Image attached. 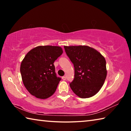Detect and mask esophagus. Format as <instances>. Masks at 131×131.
<instances>
[{"mask_svg": "<svg viewBox=\"0 0 131 131\" xmlns=\"http://www.w3.org/2000/svg\"><path fill=\"white\" fill-rule=\"evenodd\" d=\"M62 79L63 80H66V77L65 76H63L62 77Z\"/></svg>", "mask_w": 131, "mask_h": 131, "instance_id": "obj_1", "label": "esophagus"}]
</instances>
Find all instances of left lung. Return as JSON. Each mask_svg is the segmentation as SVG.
Wrapping results in <instances>:
<instances>
[{"label": "left lung", "mask_w": 131, "mask_h": 131, "mask_svg": "<svg viewBox=\"0 0 131 131\" xmlns=\"http://www.w3.org/2000/svg\"><path fill=\"white\" fill-rule=\"evenodd\" d=\"M64 48L74 68V78L70 83L71 89L81 98L96 94L107 76L105 58L87 46H64Z\"/></svg>", "instance_id": "obj_1"}]
</instances>
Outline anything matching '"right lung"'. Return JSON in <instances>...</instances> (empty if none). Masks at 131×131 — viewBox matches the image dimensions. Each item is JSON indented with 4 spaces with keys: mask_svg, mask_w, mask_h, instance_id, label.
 <instances>
[{
    "mask_svg": "<svg viewBox=\"0 0 131 131\" xmlns=\"http://www.w3.org/2000/svg\"><path fill=\"white\" fill-rule=\"evenodd\" d=\"M62 53L59 46H40L26 54L20 72L24 85L31 95L45 99L54 94L61 79L57 76L54 62Z\"/></svg>",
    "mask_w": 131,
    "mask_h": 131,
    "instance_id": "right-lung-1",
    "label": "right lung"
}]
</instances>
